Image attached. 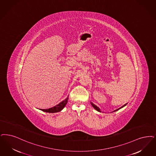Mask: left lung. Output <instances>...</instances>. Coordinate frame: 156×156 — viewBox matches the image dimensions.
I'll return each mask as SVG.
<instances>
[{
	"mask_svg": "<svg viewBox=\"0 0 156 156\" xmlns=\"http://www.w3.org/2000/svg\"><path fill=\"white\" fill-rule=\"evenodd\" d=\"M90 103H91V105H92V106H93V107H94V108L95 109V110H96L98 112H101V111H100V109L97 106H96L93 103H92V102H90ZM126 104H125V105H124V106H122V107H121L120 108H118V109H117V110H114V112H116V111H117V110H119V109H121V108H122V107H124V106H126Z\"/></svg>",
	"mask_w": 156,
	"mask_h": 156,
	"instance_id": "8db88e82",
	"label": "left lung"
}]
</instances>
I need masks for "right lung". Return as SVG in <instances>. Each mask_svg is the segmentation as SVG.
<instances>
[{
    "label": "right lung",
    "mask_w": 156,
    "mask_h": 156,
    "mask_svg": "<svg viewBox=\"0 0 156 156\" xmlns=\"http://www.w3.org/2000/svg\"><path fill=\"white\" fill-rule=\"evenodd\" d=\"M68 99H69V97H67L65 100H63L59 104L57 105L56 106L51 107L50 108H48V109H41V110L44 112H49V113L59 112L62 111L64 108V107L66 106V104L67 103Z\"/></svg>",
    "instance_id": "add662e5"
}]
</instances>
